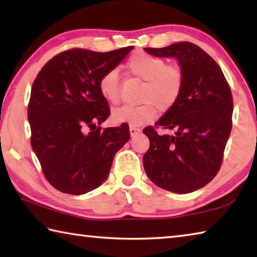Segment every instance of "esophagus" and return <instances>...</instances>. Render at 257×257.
Wrapping results in <instances>:
<instances>
[{"label":"esophagus","mask_w":257,"mask_h":257,"mask_svg":"<svg viewBox=\"0 0 257 257\" xmlns=\"http://www.w3.org/2000/svg\"><path fill=\"white\" fill-rule=\"evenodd\" d=\"M129 132H130V135H132V136H135V135L141 133V129H139L138 127H135V125H130Z\"/></svg>","instance_id":"obj_1"}]
</instances>
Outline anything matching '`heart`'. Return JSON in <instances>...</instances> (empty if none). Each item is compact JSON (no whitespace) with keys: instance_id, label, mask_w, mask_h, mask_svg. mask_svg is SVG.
Instances as JSON below:
<instances>
[{"instance_id":"obj_1","label":"heart","mask_w":257,"mask_h":257,"mask_svg":"<svg viewBox=\"0 0 257 257\" xmlns=\"http://www.w3.org/2000/svg\"><path fill=\"white\" fill-rule=\"evenodd\" d=\"M128 75L144 81L139 92V105H124L112 112L113 121L142 125L151 122L161 113L169 112L179 101L185 87V72L179 64H168L159 56L136 52L125 62ZM103 98L118 104L121 98L119 73L114 69L104 72L98 80Z\"/></svg>"}]
</instances>
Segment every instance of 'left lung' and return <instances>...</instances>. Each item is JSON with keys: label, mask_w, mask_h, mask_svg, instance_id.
Returning a JSON list of instances; mask_svg holds the SVG:
<instances>
[{"label": "left lung", "mask_w": 257, "mask_h": 257, "mask_svg": "<svg viewBox=\"0 0 257 257\" xmlns=\"http://www.w3.org/2000/svg\"><path fill=\"white\" fill-rule=\"evenodd\" d=\"M147 53L176 58L185 72V87L175 107L155 125L143 130L150 149L143 158L147 177L156 186L178 194L195 191L219 172L232 128V94L222 70L213 58L190 42ZM173 130L161 135L157 129Z\"/></svg>", "instance_id": "left-lung-1"}]
</instances>
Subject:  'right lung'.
Masks as SVG:
<instances>
[{
  "instance_id": "right-lung-1",
  "label": "right lung",
  "mask_w": 257,
  "mask_h": 257,
  "mask_svg": "<svg viewBox=\"0 0 257 257\" xmlns=\"http://www.w3.org/2000/svg\"><path fill=\"white\" fill-rule=\"evenodd\" d=\"M133 49L104 53L67 50L38 72L28 103L30 144L55 189L81 195L97 188L105 181L115 153L129 141L127 123L105 129L98 125L110 115L98 80Z\"/></svg>"
}]
</instances>
